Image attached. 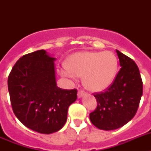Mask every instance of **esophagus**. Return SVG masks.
I'll list each match as a JSON object with an SVG mask.
<instances>
[{
    "instance_id": "1",
    "label": "esophagus",
    "mask_w": 151,
    "mask_h": 151,
    "mask_svg": "<svg viewBox=\"0 0 151 151\" xmlns=\"http://www.w3.org/2000/svg\"><path fill=\"white\" fill-rule=\"evenodd\" d=\"M85 94H86V92L84 91L80 90V91H78V97H82V96L85 95Z\"/></svg>"
}]
</instances>
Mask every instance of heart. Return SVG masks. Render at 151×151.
I'll return each instance as SVG.
<instances>
[{
  "label": "heart",
  "instance_id": "heart-1",
  "mask_svg": "<svg viewBox=\"0 0 151 151\" xmlns=\"http://www.w3.org/2000/svg\"><path fill=\"white\" fill-rule=\"evenodd\" d=\"M118 69V59L111 51L78 52L69 57L67 65L60 70L64 77L76 80L83 77L85 88L91 91H101L107 88L115 78Z\"/></svg>",
  "mask_w": 151,
  "mask_h": 151
}]
</instances>
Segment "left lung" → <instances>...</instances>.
Returning <instances> with one entry per match:
<instances>
[{"mask_svg":"<svg viewBox=\"0 0 151 151\" xmlns=\"http://www.w3.org/2000/svg\"><path fill=\"white\" fill-rule=\"evenodd\" d=\"M116 52L121 69L105 91L93 94L97 106L89 115L91 123L102 130H114L128 123L137 113L143 94L137 64L120 51Z\"/></svg>","mask_w":151,"mask_h":151,"instance_id":"8db88e82","label":"left lung"}]
</instances>
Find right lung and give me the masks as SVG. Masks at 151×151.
<instances>
[{"mask_svg":"<svg viewBox=\"0 0 151 151\" xmlns=\"http://www.w3.org/2000/svg\"><path fill=\"white\" fill-rule=\"evenodd\" d=\"M54 60L44 50L25 54L8 76L13 113L26 127L42 134L62 129L69 105L77 99V89L57 86Z\"/></svg>","mask_w":151,"mask_h":151,"instance_id":"add662e5","label":"right lung"}]
</instances>
